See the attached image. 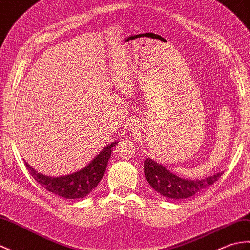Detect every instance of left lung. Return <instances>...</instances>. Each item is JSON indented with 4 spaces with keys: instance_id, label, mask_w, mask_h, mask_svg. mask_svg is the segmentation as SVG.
Listing matches in <instances>:
<instances>
[{
    "instance_id": "8db88e82",
    "label": "left lung",
    "mask_w": 250,
    "mask_h": 250,
    "mask_svg": "<svg viewBox=\"0 0 250 250\" xmlns=\"http://www.w3.org/2000/svg\"><path fill=\"white\" fill-rule=\"evenodd\" d=\"M145 177L153 189L162 196L170 199H185L196 195L199 191L215 183L223 171L205 179L188 180L176 176L152 159H146L144 162Z\"/></svg>"
}]
</instances>
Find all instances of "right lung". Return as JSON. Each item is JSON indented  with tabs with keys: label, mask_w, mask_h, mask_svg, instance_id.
Returning a JSON list of instances; mask_svg holds the SVG:
<instances>
[{
	"label": "right lung",
	"mask_w": 250,
	"mask_h": 250,
	"mask_svg": "<svg viewBox=\"0 0 250 250\" xmlns=\"http://www.w3.org/2000/svg\"><path fill=\"white\" fill-rule=\"evenodd\" d=\"M117 144L118 142L116 141L107 145L105 148L102 149L100 153L90 161L89 164H87L82 169L65 176H45L43 173L35 170L25 161L24 163L33 178L46 190L66 199H81L91 193L101 181L104 172L106 170L108 159L113 152V148Z\"/></svg>",
	"instance_id": "1"
}]
</instances>
